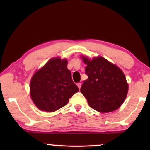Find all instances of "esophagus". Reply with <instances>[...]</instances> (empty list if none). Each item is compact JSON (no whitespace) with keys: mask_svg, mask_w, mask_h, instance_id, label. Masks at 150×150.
<instances>
[{"mask_svg":"<svg viewBox=\"0 0 150 150\" xmlns=\"http://www.w3.org/2000/svg\"><path fill=\"white\" fill-rule=\"evenodd\" d=\"M81 83H77V86H78V87H79V89H81Z\"/></svg>","mask_w":150,"mask_h":150,"instance_id":"esophagus-1","label":"esophagus"}]
</instances>
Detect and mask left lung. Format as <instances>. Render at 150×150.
Masks as SVG:
<instances>
[{"label": "left lung", "instance_id": "obj_1", "mask_svg": "<svg viewBox=\"0 0 150 150\" xmlns=\"http://www.w3.org/2000/svg\"><path fill=\"white\" fill-rule=\"evenodd\" d=\"M87 64L88 79L81 88L90 107L100 112L114 111L120 107L128 93V85L123 71L103 57L89 60L83 57Z\"/></svg>", "mask_w": 150, "mask_h": 150}]
</instances>
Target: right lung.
Returning <instances> with one entry per match:
<instances>
[{
	"mask_svg": "<svg viewBox=\"0 0 150 150\" xmlns=\"http://www.w3.org/2000/svg\"><path fill=\"white\" fill-rule=\"evenodd\" d=\"M67 65L65 59H52L33 76L30 97L40 110L54 112L66 105L69 98L79 91Z\"/></svg>",
	"mask_w": 150,
	"mask_h": 150,
	"instance_id": "right-lung-1",
	"label": "right lung"
}]
</instances>
